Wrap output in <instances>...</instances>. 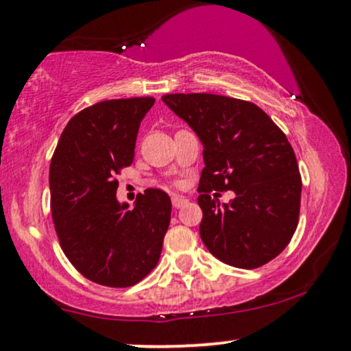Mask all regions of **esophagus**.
<instances>
[{"mask_svg": "<svg viewBox=\"0 0 351 351\" xmlns=\"http://www.w3.org/2000/svg\"><path fill=\"white\" fill-rule=\"evenodd\" d=\"M187 198L182 197V195H173L171 197V203H173V206L178 209V208H182L184 205H187Z\"/></svg>", "mask_w": 351, "mask_h": 351, "instance_id": "esophagus-1", "label": "esophagus"}]
</instances>
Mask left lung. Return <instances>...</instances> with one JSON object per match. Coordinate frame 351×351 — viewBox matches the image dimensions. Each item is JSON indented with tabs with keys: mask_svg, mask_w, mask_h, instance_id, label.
Returning a JSON list of instances; mask_svg holds the SVG:
<instances>
[{
	"mask_svg": "<svg viewBox=\"0 0 351 351\" xmlns=\"http://www.w3.org/2000/svg\"><path fill=\"white\" fill-rule=\"evenodd\" d=\"M165 106L203 145L200 237L214 257L254 269L276 258L298 227L301 175L285 134L252 102L219 94H165ZM211 190H233L221 206Z\"/></svg>",
	"mask_w": 351,
	"mask_h": 351,
	"instance_id": "obj_1",
	"label": "left lung"
}]
</instances>
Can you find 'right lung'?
I'll return each instance as SVG.
<instances>
[{
  "mask_svg": "<svg viewBox=\"0 0 351 351\" xmlns=\"http://www.w3.org/2000/svg\"><path fill=\"white\" fill-rule=\"evenodd\" d=\"M153 106V97H130L82 110L51 158L50 206L61 249L96 284L135 285L160 257L170 197L146 189L134 209L117 198V175L132 164L140 123Z\"/></svg>",
  "mask_w": 351,
  "mask_h": 351,
  "instance_id": "right-lung-1",
  "label": "right lung"
}]
</instances>
